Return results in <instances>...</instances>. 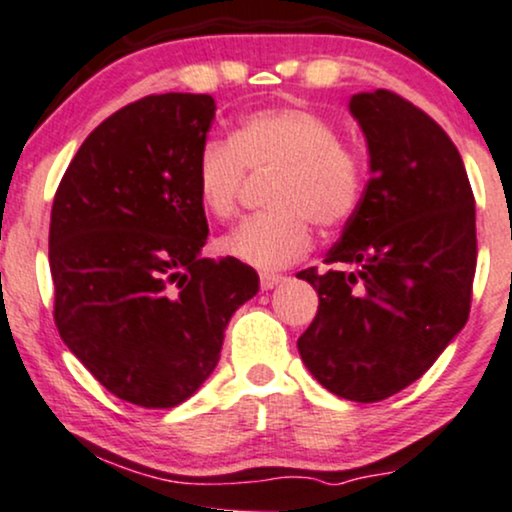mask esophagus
<instances>
[{
    "mask_svg": "<svg viewBox=\"0 0 512 512\" xmlns=\"http://www.w3.org/2000/svg\"><path fill=\"white\" fill-rule=\"evenodd\" d=\"M280 282H285L282 275H275V273H261V290H273V287H278Z\"/></svg>",
    "mask_w": 512,
    "mask_h": 512,
    "instance_id": "34e87169",
    "label": "esophagus"
}]
</instances>
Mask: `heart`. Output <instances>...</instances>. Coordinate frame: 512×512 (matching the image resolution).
<instances>
[{
	"instance_id": "obj_1",
	"label": "heart",
	"mask_w": 512,
	"mask_h": 512,
	"mask_svg": "<svg viewBox=\"0 0 512 512\" xmlns=\"http://www.w3.org/2000/svg\"><path fill=\"white\" fill-rule=\"evenodd\" d=\"M246 170L273 172L268 206L234 227L220 249L258 270H280L311 249V222L345 225L364 196V162L330 119L294 105L256 110L230 138H210L196 160V194L218 220L237 213Z\"/></svg>"
}]
</instances>
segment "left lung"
<instances>
[{"label":"left lung","instance_id":"left-lung-1","mask_svg":"<svg viewBox=\"0 0 512 512\" xmlns=\"http://www.w3.org/2000/svg\"><path fill=\"white\" fill-rule=\"evenodd\" d=\"M350 112L371 179L330 268L297 273L318 292L297 347L330 393L378 402L424 376L467 323L477 222L458 148L429 114L390 90L352 95Z\"/></svg>","mask_w":512,"mask_h":512}]
</instances>
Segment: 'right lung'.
<instances>
[{
  "instance_id": "right-lung-1",
  "label": "right lung",
  "mask_w": 512,
  "mask_h": 512,
  "mask_svg": "<svg viewBox=\"0 0 512 512\" xmlns=\"http://www.w3.org/2000/svg\"><path fill=\"white\" fill-rule=\"evenodd\" d=\"M210 95H148L81 143L52 203L54 323L78 362L131 405L165 410L218 366L234 311L258 292L237 258H203L196 160Z\"/></svg>"
}]
</instances>
